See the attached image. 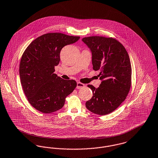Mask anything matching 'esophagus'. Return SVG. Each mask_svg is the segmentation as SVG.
Masks as SVG:
<instances>
[{"label": "esophagus", "instance_id": "34e87169", "mask_svg": "<svg viewBox=\"0 0 158 158\" xmlns=\"http://www.w3.org/2000/svg\"><path fill=\"white\" fill-rule=\"evenodd\" d=\"M85 86V85L80 82H77V86H76V88L77 89H81L82 88H83Z\"/></svg>", "mask_w": 158, "mask_h": 158}]
</instances>
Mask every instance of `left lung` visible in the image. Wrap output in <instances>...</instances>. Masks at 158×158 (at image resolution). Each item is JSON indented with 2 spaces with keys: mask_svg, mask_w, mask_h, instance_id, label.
<instances>
[{
  "mask_svg": "<svg viewBox=\"0 0 158 158\" xmlns=\"http://www.w3.org/2000/svg\"><path fill=\"white\" fill-rule=\"evenodd\" d=\"M82 40L92 52L93 69L100 71L98 76L102 81L97 88L88 85L93 96L86 102V107L95 114H109L121 105L130 91L132 70L128 54L112 37L91 36Z\"/></svg>",
  "mask_w": 158,
  "mask_h": 158,
  "instance_id": "1",
  "label": "left lung"
}]
</instances>
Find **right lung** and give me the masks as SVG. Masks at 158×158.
Listing matches in <instances>:
<instances>
[{"label":"right lung","mask_w":158,"mask_h":158,"mask_svg":"<svg viewBox=\"0 0 158 158\" xmlns=\"http://www.w3.org/2000/svg\"><path fill=\"white\" fill-rule=\"evenodd\" d=\"M79 36L50 33L35 39L24 52L19 64V77L28 102L37 110L50 113L61 109L65 98L77 86L54 73L61 50L74 44Z\"/></svg>","instance_id":"1"}]
</instances>
